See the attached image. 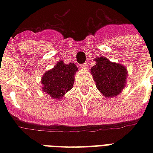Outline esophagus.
Returning a JSON list of instances; mask_svg holds the SVG:
<instances>
[{
  "mask_svg": "<svg viewBox=\"0 0 153 153\" xmlns=\"http://www.w3.org/2000/svg\"><path fill=\"white\" fill-rule=\"evenodd\" d=\"M81 68H82V70H87V69H88V65H87V63L82 65H81Z\"/></svg>",
  "mask_w": 153,
  "mask_h": 153,
  "instance_id": "34e87169",
  "label": "esophagus"
}]
</instances>
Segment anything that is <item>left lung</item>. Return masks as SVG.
Here are the masks:
<instances>
[{
	"mask_svg": "<svg viewBox=\"0 0 153 153\" xmlns=\"http://www.w3.org/2000/svg\"><path fill=\"white\" fill-rule=\"evenodd\" d=\"M94 60L96 64L91 68V74L97 88L106 98L118 96L126 86L127 68L104 56L96 57Z\"/></svg>",
	"mask_w": 153,
	"mask_h": 153,
	"instance_id": "left-lung-1",
	"label": "left lung"
}]
</instances>
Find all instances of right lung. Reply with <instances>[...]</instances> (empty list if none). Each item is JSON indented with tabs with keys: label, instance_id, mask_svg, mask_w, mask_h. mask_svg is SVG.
Listing matches in <instances>:
<instances>
[{
	"label": "right lung",
	"instance_id": "add662e5",
	"mask_svg": "<svg viewBox=\"0 0 153 153\" xmlns=\"http://www.w3.org/2000/svg\"><path fill=\"white\" fill-rule=\"evenodd\" d=\"M79 70L74 63L65 64L60 60L42 77V90L53 99L60 100L73 88L74 75Z\"/></svg>",
	"mask_w": 153,
	"mask_h": 153
}]
</instances>
